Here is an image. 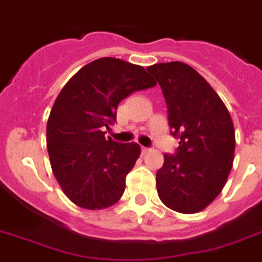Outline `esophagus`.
Here are the masks:
<instances>
[{"mask_svg":"<svg viewBox=\"0 0 262 262\" xmlns=\"http://www.w3.org/2000/svg\"><path fill=\"white\" fill-rule=\"evenodd\" d=\"M141 151H142V154H147L150 151V149H147V147H141Z\"/></svg>","mask_w":262,"mask_h":262,"instance_id":"1","label":"esophagus"}]
</instances>
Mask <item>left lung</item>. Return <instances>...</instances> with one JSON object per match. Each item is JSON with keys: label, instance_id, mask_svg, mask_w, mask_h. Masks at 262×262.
Here are the masks:
<instances>
[{"label": "left lung", "instance_id": "left-lung-1", "mask_svg": "<svg viewBox=\"0 0 262 262\" xmlns=\"http://www.w3.org/2000/svg\"><path fill=\"white\" fill-rule=\"evenodd\" d=\"M163 91L175 156L157 171L159 199L170 210L195 213L226 186L235 157V128L226 104L199 72L183 62L147 67Z\"/></svg>", "mask_w": 262, "mask_h": 262}]
</instances>
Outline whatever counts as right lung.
Listing matches in <instances>:
<instances>
[{
	"label": "right lung",
	"mask_w": 262,
	"mask_h": 262,
	"mask_svg": "<svg viewBox=\"0 0 262 262\" xmlns=\"http://www.w3.org/2000/svg\"><path fill=\"white\" fill-rule=\"evenodd\" d=\"M157 85L144 67L116 58H100L67 81L47 120V151L66 196L85 210L117 203L126 174L141 154L136 142L116 144L103 132L116 121L120 101Z\"/></svg>",
	"instance_id": "obj_1"
}]
</instances>
